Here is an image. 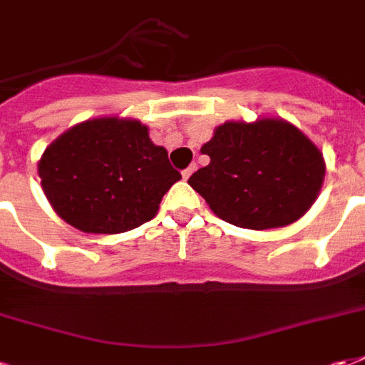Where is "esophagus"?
I'll return each mask as SVG.
<instances>
[{"instance_id": "1", "label": "esophagus", "mask_w": 365, "mask_h": 365, "mask_svg": "<svg viewBox=\"0 0 365 365\" xmlns=\"http://www.w3.org/2000/svg\"><path fill=\"white\" fill-rule=\"evenodd\" d=\"M194 169H196L194 165H192V167H188V169H185V171H182V179H185V180L190 179V175H192V173H194Z\"/></svg>"}]
</instances>
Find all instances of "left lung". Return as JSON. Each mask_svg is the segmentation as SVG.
<instances>
[{"instance_id":"8db88e82","label":"left lung","mask_w":365,"mask_h":365,"mask_svg":"<svg viewBox=\"0 0 365 365\" xmlns=\"http://www.w3.org/2000/svg\"><path fill=\"white\" fill-rule=\"evenodd\" d=\"M200 151L210 165L194 173L188 185L217 217L245 230L294 223L323 186V153L282 118L225 122Z\"/></svg>"}]
</instances>
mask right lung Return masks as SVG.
Segmentation results:
<instances>
[{"mask_svg": "<svg viewBox=\"0 0 365 365\" xmlns=\"http://www.w3.org/2000/svg\"><path fill=\"white\" fill-rule=\"evenodd\" d=\"M38 177L63 222L113 235L153 220L180 173L142 122L105 116L56 138L38 161Z\"/></svg>", "mask_w": 365, "mask_h": 365, "instance_id": "1", "label": "right lung"}]
</instances>
